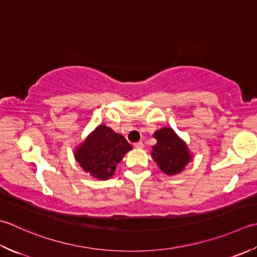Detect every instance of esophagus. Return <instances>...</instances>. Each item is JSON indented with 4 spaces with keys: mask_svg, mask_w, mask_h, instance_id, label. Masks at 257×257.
<instances>
[{
    "mask_svg": "<svg viewBox=\"0 0 257 257\" xmlns=\"http://www.w3.org/2000/svg\"><path fill=\"white\" fill-rule=\"evenodd\" d=\"M134 146H135V148H138V149H143L144 148V144L142 142L136 143Z\"/></svg>",
    "mask_w": 257,
    "mask_h": 257,
    "instance_id": "34e87169",
    "label": "esophagus"
}]
</instances>
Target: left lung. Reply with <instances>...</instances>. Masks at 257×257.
Returning a JSON list of instances; mask_svg holds the SVG:
<instances>
[{
    "label": "left lung",
    "instance_id": "obj_1",
    "mask_svg": "<svg viewBox=\"0 0 257 257\" xmlns=\"http://www.w3.org/2000/svg\"><path fill=\"white\" fill-rule=\"evenodd\" d=\"M154 137L157 144L153 146L152 156L160 170L169 176L182 173L192 159L186 143L172 128L159 129Z\"/></svg>",
    "mask_w": 257,
    "mask_h": 257
}]
</instances>
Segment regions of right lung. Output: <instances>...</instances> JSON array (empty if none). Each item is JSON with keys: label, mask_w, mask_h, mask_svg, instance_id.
Here are the masks:
<instances>
[{"label": "right lung", "mask_w": 257, "mask_h": 257, "mask_svg": "<svg viewBox=\"0 0 257 257\" xmlns=\"http://www.w3.org/2000/svg\"><path fill=\"white\" fill-rule=\"evenodd\" d=\"M132 149L123 136L100 124L74 150V157L85 173L105 180L114 174L117 165Z\"/></svg>", "instance_id": "1"}]
</instances>
